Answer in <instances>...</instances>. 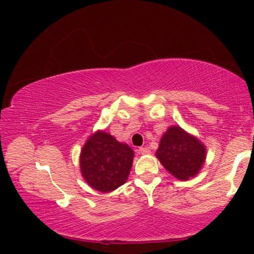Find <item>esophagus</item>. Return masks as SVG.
I'll return each instance as SVG.
<instances>
[{
    "label": "esophagus",
    "mask_w": 254,
    "mask_h": 254,
    "mask_svg": "<svg viewBox=\"0 0 254 254\" xmlns=\"http://www.w3.org/2000/svg\"><path fill=\"white\" fill-rule=\"evenodd\" d=\"M137 153L139 154H149L150 153V150L148 148H139L137 149Z\"/></svg>",
    "instance_id": "1"
}]
</instances>
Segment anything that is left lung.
<instances>
[{"label":"left lung","instance_id":"1","mask_svg":"<svg viewBox=\"0 0 254 254\" xmlns=\"http://www.w3.org/2000/svg\"><path fill=\"white\" fill-rule=\"evenodd\" d=\"M156 157L170 175L184 182L199 174L206 160V147L197 136L173 126L162 134Z\"/></svg>","mask_w":254,"mask_h":254}]
</instances>
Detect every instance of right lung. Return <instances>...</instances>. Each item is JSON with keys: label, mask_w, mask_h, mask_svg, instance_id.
Masks as SVG:
<instances>
[{"label": "right lung", "mask_w": 254, "mask_h": 254, "mask_svg": "<svg viewBox=\"0 0 254 254\" xmlns=\"http://www.w3.org/2000/svg\"><path fill=\"white\" fill-rule=\"evenodd\" d=\"M134 152L127 143L97 130L86 140L79 156L81 176L88 186L101 192H111L127 183Z\"/></svg>", "instance_id": "right-lung-1"}]
</instances>
